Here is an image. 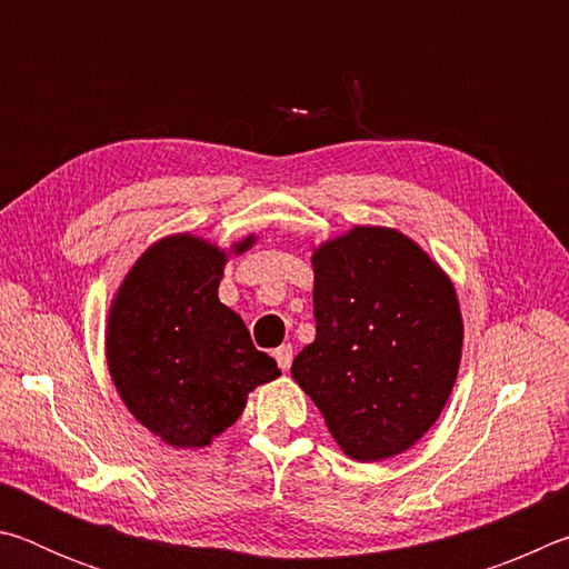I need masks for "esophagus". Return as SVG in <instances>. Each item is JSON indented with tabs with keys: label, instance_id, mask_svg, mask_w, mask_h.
<instances>
[{
	"label": "esophagus",
	"instance_id": "1",
	"mask_svg": "<svg viewBox=\"0 0 569 569\" xmlns=\"http://www.w3.org/2000/svg\"><path fill=\"white\" fill-rule=\"evenodd\" d=\"M273 356H276L278 366H281V369L286 371L288 366H291V361H293V346H291V343H283V346H278V349L273 351Z\"/></svg>",
	"mask_w": 569,
	"mask_h": 569
}]
</instances>
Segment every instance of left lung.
<instances>
[{"instance_id":"1","label":"left lung","mask_w":569,"mask_h":569,"mask_svg":"<svg viewBox=\"0 0 569 569\" xmlns=\"http://www.w3.org/2000/svg\"><path fill=\"white\" fill-rule=\"evenodd\" d=\"M316 341L291 373L351 459L379 461L427 435L457 381L455 286L407 236L353 228L313 253Z\"/></svg>"}]
</instances>
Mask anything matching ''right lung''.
I'll return each instance as SVG.
<instances>
[{"mask_svg": "<svg viewBox=\"0 0 569 569\" xmlns=\"http://www.w3.org/2000/svg\"><path fill=\"white\" fill-rule=\"evenodd\" d=\"M253 243L246 238L236 253ZM226 253L192 236L148 248L124 278L108 323V363L124 407L170 447H206L281 377L243 319L218 301Z\"/></svg>", "mask_w": 569, "mask_h": 569, "instance_id": "1", "label": "right lung"}]
</instances>
